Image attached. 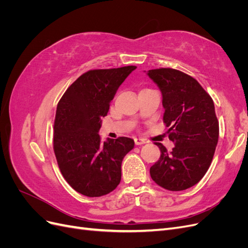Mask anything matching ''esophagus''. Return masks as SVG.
Wrapping results in <instances>:
<instances>
[{"label": "esophagus", "mask_w": 248, "mask_h": 248, "mask_svg": "<svg viewBox=\"0 0 248 248\" xmlns=\"http://www.w3.org/2000/svg\"><path fill=\"white\" fill-rule=\"evenodd\" d=\"M134 142H136V145L140 146V145L146 144V140H142V139H140V138H136V139H134Z\"/></svg>", "instance_id": "obj_1"}]
</instances>
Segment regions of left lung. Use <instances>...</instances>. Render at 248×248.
Returning <instances> with one entry per match:
<instances>
[{
  "mask_svg": "<svg viewBox=\"0 0 248 248\" xmlns=\"http://www.w3.org/2000/svg\"><path fill=\"white\" fill-rule=\"evenodd\" d=\"M162 93L163 122L175 147L160 142V157L150 168L153 181L170 191L185 190L205 176L219 136L213 100L197 79L172 68L148 71Z\"/></svg>",
  "mask_w": 248,
  "mask_h": 248,
  "instance_id": "8db88e82",
  "label": "left lung"
}]
</instances>
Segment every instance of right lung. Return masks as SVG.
Wrapping results in <instances>:
<instances>
[{"label": "right lung", "mask_w": 248, "mask_h": 248, "mask_svg": "<svg viewBox=\"0 0 248 248\" xmlns=\"http://www.w3.org/2000/svg\"><path fill=\"white\" fill-rule=\"evenodd\" d=\"M136 68L89 70L58 103L54 124L58 166L67 183L86 197L108 194L121 181L122 160L134 141L121 137L101 142L98 132L118 88Z\"/></svg>", "instance_id": "1"}]
</instances>
